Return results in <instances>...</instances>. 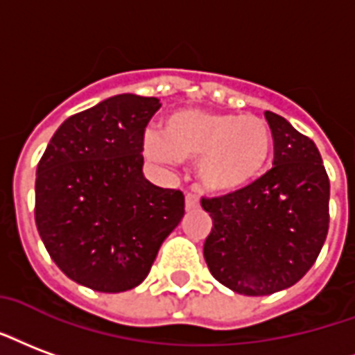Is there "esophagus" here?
I'll list each match as a JSON object with an SVG mask.
<instances>
[{
    "mask_svg": "<svg viewBox=\"0 0 355 355\" xmlns=\"http://www.w3.org/2000/svg\"><path fill=\"white\" fill-rule=\"evenodd\" d=\"M199 209V198L196 193H186V211H198Z\"/></svg>",
    "mask_w": 355,
    "mask_h": 355,
    "instance_id": "obj_1",
    "label": "esophagus"
}]
</instances>
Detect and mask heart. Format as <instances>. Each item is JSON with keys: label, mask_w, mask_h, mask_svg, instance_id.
<instances>
[{"label": "heart", "mask_w": 355, "mask_h": 355, "mask_svg": "<svg viewBox=\"0 0 355 355\" xmlns=\"http://www.w3.org/2000/svg\"><path fill=\"white\" fill-rule=\"evenodd\" d=\"M272 144L271 125L263 118L182 109L165 118L162 139H144V150L159 162H198L201 188L225 198L261 177Z\"/></svg>", "instance_id": "heart-1"}]
</instances>
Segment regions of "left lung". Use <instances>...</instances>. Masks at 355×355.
Segmentation results:
<instances>
[{
	"mask_svg": "<svg viewBox=\"0 0 355 355\" xmlns=\"http://www.w3.org/2000/svg\"><path fill=\"white\" fill-rule=\"evenodd\" d=\"M275 141L271 171L235 196L201 199L212 218L203 256L220 284L271 295L306 275L329 230V178L311 139L265 111Z\"/></svg>",
	"mask_w": 355,
	"mask_h": 355,
	"instance_id": "1",
	"label": "left lung"
}]
</instances>
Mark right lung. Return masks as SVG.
Listing matches in <instances>:
<instances>
[{"label":"right lung","instance_id":"1","mask_svg":"<svg viewBox=\"0 0 355 355\" xmlns=\"http://www.w3.org/2000/svg\"><path fill=\"white\" fill-rule=\"evenodd\" d=\"M159 107L156 97H109L67 118L39 162L37 231L77 284L103 293L139 286L184 216L182 191L143 175L144 128Z\"/></svg>","mask_w":355,"mask_h":355}]
</instances>
